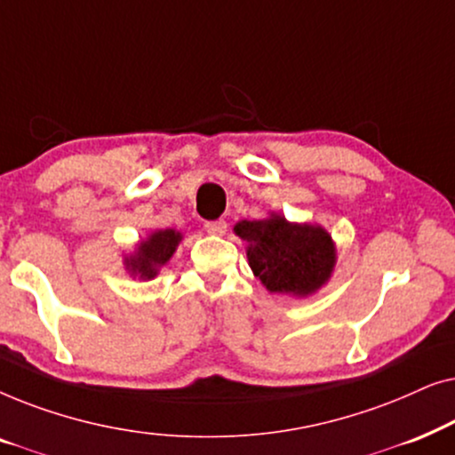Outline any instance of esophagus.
I'll list each match as a JSON object with an SVG mask.
<instances>
[{
	"instance_id": "obj_1",
	"label": "esophagus",
	"mask_w": 455,
	"mask_h": 455,
	"mask_svg": "<svg viewBox=\"0 0 455 455\" xmlns=\"http://www.w3.org/2000/svg\"><path fill=\"white\" fill-rule=\"evenodd\" d=\"M204 229L213 235H223L228 232V223L223 220H215V221H207L204 223Z\"/></svg>"
}]
</instances>
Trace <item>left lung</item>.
<instances>
[{"label":"left lung","instance_id":"obj_1","mask_svg":"<svg viewBox=\"0 0 455 455\" xmlns=\"http://www.w3.org/2000/svg\"><path fill=\"white\" fill-rule=\"evenodd\" d=\"M234 232L246 242L248 265L269 291L304 298L331 277L335 244L321 226L290 223L271 213L267 220L238 221Z\"/></svg>","mask_w":455,"mask_h":455}]
</instances>
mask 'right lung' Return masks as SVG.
Instances as JSON below:
<instances>
[{
  "label": "right lung",
  "mask_w": 455,
  "mask_h": 455,
  "mask_svg": "<svg viewBox=\"0 0 455 455\" xmlns=\"http://www.w3.org/2000/svg\"><path fill=\"white\" fill-rule=\"evenodd\" d=\"M182 240V234L176 229H157L147 235L130 257L124 259V265L130 275H139L140 279H153L161 267L173 257L176 248Z\"/></svg>",
  "instance_id": "right-lung-1"
}]
</instances>
